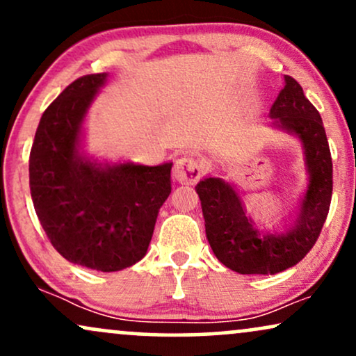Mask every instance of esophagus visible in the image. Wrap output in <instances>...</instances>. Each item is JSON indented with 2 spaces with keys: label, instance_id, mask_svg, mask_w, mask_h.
Returning a JSON list of instances; mask_svg holds the SVG:
<instances>
[{
  "label": "esophagus",
  "instance_id": "34e87169",
  "mask_svg": "<svg viewBox=\"0 0 356 356\" xmlns=\"http://www.w3.org/2000/svg\"><path fill=\"white\" fill-rule=\"evenodd\" d=\"M202 172L204 169L201 162H199L197 159L186 155V157L177 159V162H175L174 165L172 175L175 181L181 184H195L199 179H201Z\"/></svg>",
  "mask_w": 356,
  "mask_h": 356
}]
</instances>
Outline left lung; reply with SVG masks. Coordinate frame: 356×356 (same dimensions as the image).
<instances>
[{
  "label": "left lung",
  "mask_w": 356,
  "mask_h": 356,
  "mask_svg": "<svg viewBox=\"0 0 356 356\" xmlns=\"http://www.w3.org/2000/svg\"><path fill=\"white\" fill-rule=\"evenodd\" d=\"M269 117L275 129L300 140L308 174L303 197L283 231L257 229L234 184L206 177L195 186L212 252L239 275H276L300 263L316 243L332 202L333 164L325 127L295 79L284 75Z\"/></svg>",
  "instance_id": "8db88e82"
}]
</instances>
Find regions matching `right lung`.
Returning <instances> with one entry per match:
<instances>
[{"label":"right lung","mask_w":356,"mask_h":356,"mask_svg":"<svg viewBox=\"0 0 356 356\" xmlns=\"http://www.w3.org/2000/svg\"><path fill=\"white\" fill-rule=\"evenodd\" d=\"M107 73L76 79L44 110L30 152L40 224L65 259L112 273L138 263L170 194L172 162L97 161L83 150V122Z\"/></svg>","instance_id":"add662e5"}]
</instances>
